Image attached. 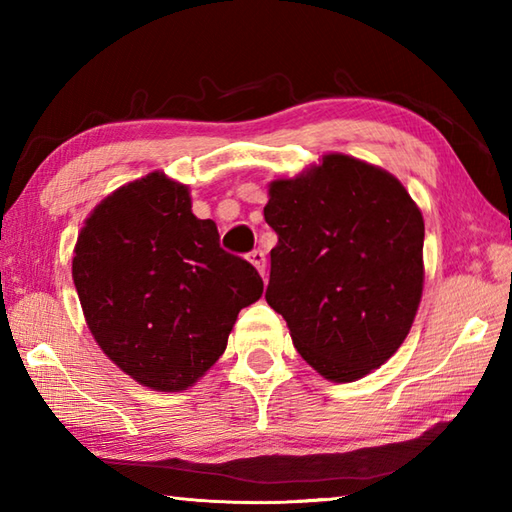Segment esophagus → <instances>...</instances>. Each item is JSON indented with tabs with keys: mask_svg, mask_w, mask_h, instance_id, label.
Instances as JSON below:
<instances>
[{
	"mask_svg": "<svg viewBox=\"0 0 512 512\" xmlns=\"http://www.w3.org/2000/svg\"><path fill=\"white\" fill-rule=\"evenodd\" d=\"M248 259H250V264H253L259 273H262V277L266 275V255H264V250H253V253L248 255Z\"/></svg>",
	"mask_w": 512,
	"mask_h": 512,
	"instance_id": "34e87169",
	"label": "esophagus"
}]
</instances>
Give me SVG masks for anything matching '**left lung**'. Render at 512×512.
<instances>
[{"instance_id":"8db88e82","label":"left lung","mask_w":512,"mask_h":512,"mask_svg":"<svg viewBox=\"0 0 512 512\" xmlns=\"http://www.w3.org/2000/svg\"><path fill=\"white\" fill-rule=\"evenodd\" d=\"M268 306L303 361L336 383L383 365L405 341L422 297L424 222L391 173L332 154L270 184Z\"/></svg>"}]
</instances>
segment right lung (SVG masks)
<instances>
[{"label":"right lung","instance_id":"right-lung-1","mask_svg":"<svg viewBox=\"0 0 512 512\" xmlns=\"http://www.w3.org/2000/svg\"><path fill=\"white\" fill-rule=\"evenodd\" d=\"M72 277L101 350L158 391L191 387L264 292L255 266L220 246L215 222L191 213L189 189L158 171L96 206Z\"/></svg>","mask_w":512,"mask_h":512}]
</instances>
